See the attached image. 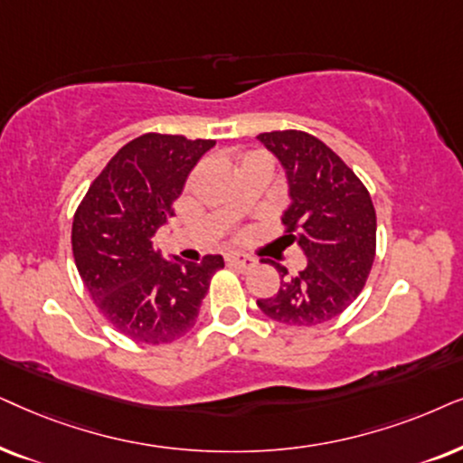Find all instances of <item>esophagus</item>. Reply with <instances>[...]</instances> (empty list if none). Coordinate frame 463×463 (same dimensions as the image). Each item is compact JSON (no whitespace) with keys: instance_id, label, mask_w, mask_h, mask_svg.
Instances as JSON below:
<instances>
[{"instance_id":"34e87169","label":"esophagus","mask_w":463,"mask_h":463,"mask_svg":"<svg viewBox=\"0 0 463 463\" xmlns=\"http://www.w3.org/2000/svg\"><path fill=\"white\" fill-rule=\"evenodd\" d=\"M226 262L239 270H251L256 267V258L245 254H231L226 258Z\"/></svg>"}]
</instances>
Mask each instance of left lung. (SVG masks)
Returning a JSON list of instances; mask_svg holds the SVG:
<instances>
[{
  "instance_id": "1",
  "label": "left lung",
  "mask_w": 463,
  "mask_h": 463,
  "mask_svg": "<svg viewBox=\"0 0 463 463\" xmlns=\"http://www.w3.org/2000/svg\"><path fill=\"white\" fill-rule=\"evenodd\" d=\"M258 141L279 160L289 205L281 215L286 245L307 258L298 275L279 270L281 288L260 298L264 316L288 326H316L357 298L377 248V213L364 184L324 141L303 131L260 133Z\"/></svg>"
}]
</instances>
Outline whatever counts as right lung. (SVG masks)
I'll list each match as a JSON object with an SVG mask.
<instances>
[{
    "label": "right lung",
    "instance_id": "obj_1",
    "mask_svg": "<svg viewBox=\"0 0 463 463\" xmlns=\"http://www.w3.org/2000/svg\"><path fill=\"white\" fill-rule=\"evenodd\" d=\"M213 139L146 133L122 146L90 184L71 226L86 289L109 324L137 343H171L193 328L222 256L165 260L154 248L186 177Z\"/></svg>",
    "mask_w": 463,
    "mask_h": 463
}]
</instances>
